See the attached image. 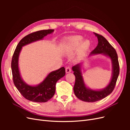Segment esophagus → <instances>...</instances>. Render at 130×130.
Wrapping results in <instances>:
<instances>
[{
    "label": "esophagus",
    "instance_id": "1",
    "mask_svg": "<svg viewBox=\"0 0 130 130\" xmlns=\"http://www.w3.org/2000/svg\"><path fill=\"white\" fill-rule=\"evenodd\" d=\"M71 71H72V69H71V68L69 67H67L66 68V73H69L71 72Z\"/></svg>",
    "mask_w": 130,
    "mask_h": 130
}]
</instances>
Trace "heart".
I'll list each match as a JSON object with an SVG mask.
<instances>
[{
  "label": "heart",
  "instance_id": "obj_1",
  "mask_svg": "<svg viewBox=\"0 0 130 130\" xmlns=\"http://www.w3.org/2000/svg\"><path fill=\"white\" fill-rule=\"evenodd\" d=\"M83 40L81 36H73L66 38L62 43V52L66 55L73 54L78 48L80 53H84L90 46V42L88 40Z\"/></svg>",
  "mask_w": 130,
  "mask_h": 130
}]
</instances>
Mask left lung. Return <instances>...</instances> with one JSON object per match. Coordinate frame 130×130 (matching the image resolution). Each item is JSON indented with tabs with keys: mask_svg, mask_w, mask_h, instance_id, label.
Masks as SVG:
<instances>
[{
	"mask_svg": "<svg viewBox=\"0 0 130 130\" xmlns=\"http://www.w3.org/2000/svg\"><path fill=\"white\" fill-rule=\"evenodd\" d=\"M93 33L98 38V43L89 56L100 54L109 58L112 62V75L109 84L105 88L93 89L88 87L85 82L81 67L83 63H80L73 67L72 70L75 76V83L74 86L75 95L80 100L88 103L100 100L109 95L115 88L119 74L118 58L116 50L105 37L96 33Z\"/></svg>",
	"mask_w": 130,
	"mask_h": 130,
	"instance_id": "1",
	"label": "left lung"
}]
</instances>
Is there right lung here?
<instances>
[{
  "mask_svg": "<svg viewBox=\"0 0 130 130\" xmlns=\"http://www.w3.org/2000/svg\"><path fill=\"white\" fill-rule=\"evenodd\" d=\"M54 31V29L40 30L27 35L19 42L14 52L11 62L13 83L22 95L29 101L45 103L49 100L55 93L57 81L66 74L65 68L63 67L49 73L41 83L36 85H30L23 80L20 73L19 57L23 47L32 43L43 40L44 37L52 34Z\"/></svg>",
  "mask_w": 130,
  "mask_h": 130,
  "instance_id": "obj_1",
  "label": "right lung"
}]
</instances>
